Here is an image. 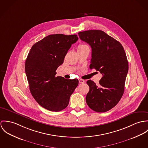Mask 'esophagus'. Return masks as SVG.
<instances>
[{
	"instance_id": "34e87169",
	"label": "esophagus",
	"mask_w": 148,
	"mask_h": 148,
	"mask_svg": "<svg viewBox=\"0 0 148 148\" xmlns=\"http://www.w3.org/2000/svg\"><path fill=\"white\" fill-rule=\"evenodd\" d=\"M78 81H79V82L80 83H84V81L83 79H81V78H79Z\"/></svg>"
}]
</instances>
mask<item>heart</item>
<instances>
[{
  "instance_id": "1",
  "label": "heart",
  "mask_w": 148,
  "mask_h": 148,
  "mask_svg": "<svg viewBox=\"0 0 148 148\" xmlns=\"http://www.w3.org/2000/svg\"><path fill=\"white\" fill-rule=\"evenodd\" d=\"M87 49H89V47L86 44H80L78 47V50Z\"/></svg>"
}]
</instances>
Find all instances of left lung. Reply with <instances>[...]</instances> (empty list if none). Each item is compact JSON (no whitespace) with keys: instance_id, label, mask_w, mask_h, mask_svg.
Here are the masks:
<instances>
[{"instance_id":"8db88e82","label":"left lung","mask_w":148,"mask_h":148,"mask_svg":"<svg viewBox=\"0 0 148 148\" xmlns=\"http://www.w3.org/2000/svg\"><path fill=\"white\" fill-rule=\"evenodd\" d=\"M80 39L92 49L90 69L99 71L103 77L97 86L91 80L86 100L94 111L104 112L114 107L121 98L128 71V62L122 45L100 30L78 33Z\"/></svg>"}]
</instances>
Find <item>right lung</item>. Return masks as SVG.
Listing matches in <instances>:
<instances>
[{"mask_svg": "<svg viewBox=\"0 0 148 148\" xmlns=\"http://www.w3.org/2000/svg\"><path fill=\"white\" fill-rule=\"evenodd\" d=\"M78 40L77 34H50L35 43L28 53L25 71L30 91L36 101L48 110L65 109L78 85L77 79L56 77L57 69Z\"/></svg>", "mask_w": 148, "mask_h": 148, "instance_id": "add662e5", "label": "right lung"}]
</instances>
